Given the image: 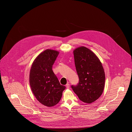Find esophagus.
Returning <instances> with one entry per match:
<instances>
[{
    "label": "esophagus",
    "mask_w": 132,
    "mask_h": 132,
    "mask_svg": "<svg viewBox=\"0 0 132 132\" xmlns=\"http://www.w3.org/2000/svg\"><path fill=\"white\" fill-rule=\"evenodd\" d=\"M66 88L68 89V88H69V87H70V85H69V84H66Z\"/></svg>",
    "instance_id": "obj_1"
}]
</instances>
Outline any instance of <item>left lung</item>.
<instances>
[{
    "mask_svg": "<svg viewBox=\"0 0 132 132\" xmlns=\"http://www.w3.org/2000/svg\"><path fill=\"white\" fill-rule=\"evenodd\" d=\"M73 52L79 80L71 88L81 101L91 103L103 93L105 78L103 67L96 55L89 48L81 46Z\"/></svg>",
    "mask_w": 132,
    "mask_h": 132,
    "instance_id": "left-lung-1",
    "label": "left lung"
}]
</instances>
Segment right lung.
Masks as SVG:
<instances>
[{
    "label": "right lung",
    "instance_id": "1",
    "mask_svg": "<svg viewBox=\"0 0 132 132\" xmlns=\"http://www.w3.org/2000/svg\"><path fill=\"white\" fill-rule=\"evenodd\" d=\"M59 52L47 49L40 53L32 63L29 76L32 91L42 104L51 107L60 101L65 89L54 74L52 66Z\"/></svg>",
    "mask_w": 132,
    "mask_h": 132
}]
</instances>
